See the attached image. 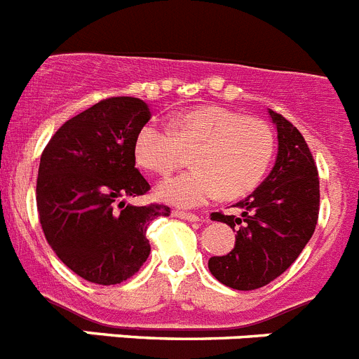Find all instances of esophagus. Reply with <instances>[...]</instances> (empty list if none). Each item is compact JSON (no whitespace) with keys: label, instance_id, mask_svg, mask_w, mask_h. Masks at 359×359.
Returning <instances> with one entry per match:
<instances>
[{"label":"esophagus","instance_id":"obj_1","mask_svg":"<svg viewBox=\"0 0 359 359\" xmlns=\"http://www.w3.org/2000/svg\"><path fill=\"white\" fill-rule=\"evenodd\" d=\"M173 216H177V218H182V219H187V222H202V218H200L198 215H195V212H187V211H173Z\"/></svg>","mask_w":359,"mask_h":359}]
</instances>
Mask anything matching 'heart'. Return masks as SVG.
<instances>
[{
	"instance_id": "b5f03b06",
	"label": "heart",
	"mask_w": 359,
	"mask_h": 359,
	"mask_svg": "<svg viewBox=\"0 0 359 359\" xmlns=\"http://www.w3.org/2000/svg\"><path fill=\"white\" fill-rule=\"evenodd\" d=\"M189 172L168 177L157 195L179 208H196L216 196L241 198L263 182L276 156V134L261 118L222 105H200L166 125L147 123L135 137V161L166 175L184 164Z\"/></svg>"
}]
</instances>
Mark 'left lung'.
<instances>
[{
  "mask_svg": "<svg viewBox=\"0 0 359 359\" xmlns=\"http://www.w3.org/2000/svg\"><path fill=\"white\" fill-rule=\"evenodd\" d=\"M270 116L279 140L273 170L256 191L232 205L238 212H211V219L238 236L229 254L209 259V270L241 292L261 288L292 266L315 232L320 209V180L308 143L283 114Z\"/></svg>",
  "mask_w": 359,
  "mask_h": 359,
  "instance_id": "left-lung-1",
  "label": "left lung"
}]
</instances>
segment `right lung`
Segmentation results:
<instances>
[{
    "label": "right lung",
    "mask_w": 359,
    "mask_h": 359,
    "mask_svg": "<svg viewBox=\"0 0 359 359\" xmlns=\"http://www.w3.org/2000/svg\"><path fill=\"white\" fill-rule=\"evenodd\" d=\"M150 116L140 98H105L67 119L41 156V227L59 259L89 283L111 286L134 276L150 254L148 222L170 216L164 203H125L150 191L134 154Z\"/></svg>",
    "instance_id": "obj_1"
}]
</instances>
